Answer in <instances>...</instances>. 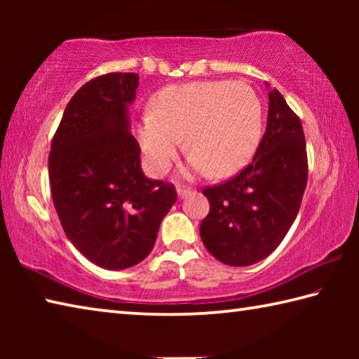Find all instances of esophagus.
Listing matches in <instances>:
<instances>
[{
  "mask_svg": "<svg viewBox=\"0 0 359 359\" xmlns=\"http://www.w3.org/2000/svg\"><path fill=\"white\" fill-rule=\"evenodd\" d=\"M191 188L190 187H179L177 188V194H179V198H185V196H188V194H191Z\"/></svg>",
  "mask_w": 359,
  "mask_h": 359,
  "instance_id": "1",
  "label": "esophagus"
}]
</instances>
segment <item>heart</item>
Listing matches in <instances>:
<instances>
[{
  "mask_svg": "<svg viewBox=\"0 0 359 359\" xmlns=\"http://www.w3.org/2000/svg\"><path fill=\"white\" fill-rule=\"evenodd\" d=\"M263 104L244 82L198 81L169 85L151 100V114L137 125L139 142L155 175L166 174L180 150L194 172L226 177L241 171L258 149Z\"/></svg>",
  "mask_w": 359,
  "mask_h": 359,
  "instance_id": "heart-1",
  "label": "heart"
}]
</instances>
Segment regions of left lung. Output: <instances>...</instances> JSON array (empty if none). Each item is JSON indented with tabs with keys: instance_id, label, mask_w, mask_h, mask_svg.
Returning a JSON list of instances; mask_svg holds the SVG:
<instances>
[{
	"instance_id": "8db88e82",
	"label": "left lung",
	"mask_w": 359,
	"mask_h": 359,
	"mask_svg": "<svg viewBox=\"0 0 359 359\" xmlns=\"http://www.w3.org/2000/svg\"><path fill=\"white\" fill-rule=\"evenodd\" d=\"M307 171L301 120L280 92L271 90L266 131L250 165L203 190L210 210L199 233L210 255L228 266L269 257L299 212Z\"/></svg>"
}]
</instances>
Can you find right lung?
Segmentation results:
<instances>
[{
	"instance_id": "1",
	"label": "right lung",
	"mask_w": 359,
	"mask_h": 359,
	"mask_svg": "<svg viewBox=\"0 0 359 359\" xmlns=\"http://www.w3.org/2000/svg\"><path fill=\"white\" fill-rule=\"evenodd\" d=\"M136 72L88 81L66 106L48 154L53 205L68 239L100 267L120 271L147 257L177 201L169 182L147 179L126 106Z\"/></svg>"
}]
</instances>
